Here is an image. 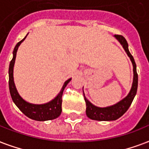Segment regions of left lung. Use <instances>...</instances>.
<instances>
[{"instance_id":"left-lung-1","label":"left lung","mask_w":149,"mask_h":149,"mask_svg":"<svg viewBox=\"0 0 149 149\" xmlns=\"http://www.w3.org/2000/svg\"><path fill=\"white\" fill-rule=\"evenodd\" d=\"M114 37L118 40V42L121 44L124 49L129 56L131 60L132 65H133V82L131 85V88L129 93L126 97H124L123 100L116 102V104L109 106L106 107H99L93 105L91 102H89L85 97V93L84 94V99H85V103H86V115L88 118L94 120H99V121H111V120H116L120 116H123L127 110L128 109L130 106L131 105L134 96L137 93L138 89V74H137V69H136V64L134 61L133 56L131 55L128 49V43L125 40V38L123 36L114 35Z\"/></svg>"}]
</instances>
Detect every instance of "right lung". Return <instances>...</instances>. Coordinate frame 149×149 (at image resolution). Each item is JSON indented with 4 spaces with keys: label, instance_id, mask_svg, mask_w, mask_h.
Wrapping results in <instances>:
<instances>
[{
    "label": "right lung",
    "instance_id": "1",
    "mask_svg": "<svg viewBox=\"0 0 149 149\" xmlns=\"http://www.w3.org/2000/svg\"><path fill=\"white\" fill-rule=\"evenodd\" d=\"M27 36L28 34L26 35V36ZM26 36L22 40H21L20 42H18L15 47L13 50V58L9 64V90H10L11 99L18 109H20L21 111L29 118L34 120H37V121H46V120H54V119L57 118L61 113V98L62 95H63V92H64L67 85L71 81V78L68 79L64 83L60 93L56 95V97L50 100L49 102L43 103V104H33V103H30V102L25 101L18 93V90H17L15 85V81H14L13 73L17 51H18V47L21 45V43L25 40Z\"/></svg>",
    "mask_w": 149,
    "mask_h": 149
}]
</instances>
